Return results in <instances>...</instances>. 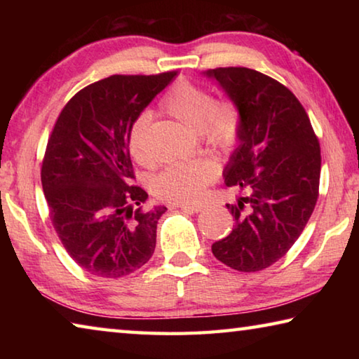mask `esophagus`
<instances>
[{"label":"esophagus","mask_w":359,"mask_h":359,"mask_svg":"<svg viewBox=\"0 0 359 359\" xmlns=\"http://www.w3.org/2000/svg\"><path fill=\"white\" fill-rule=\"evenodd\" d=\"M174 208H177V209H182V210H185V212H201L203 209H204V205L203 204H177V205H174Z\"/></svg>","instance_id":"obj_1"}]
</instances>
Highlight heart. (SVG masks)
<instances>
[{
    "label": "heart",
    "mask_w": 359,
    "mask_h": 359,
    "mask_svg": "<svg viewBox=\"0 0 359 359\" xmlns=\"http://www.w3.org/2000/svg\"><path fill=\"white\" fill-rule=\"evenodd\" d=\"M160 109L179 120L214 147H229L241 133V111L229 100H215L209 90L190 81L175 82L160 100ZM150 114H141L128 131V150L139 165H150L151 158L145 145V133ZM217 166L210 160L171 163L151 180V190L158 198L177 204L196 203L204 190L217 177Z\"/></svg>",
    "instance_id": "heart-1"
}]
</instances>
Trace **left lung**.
Here are the masks:
<instances>
[{
	"instance_id": "left-lung-1",
	"label": "left lung",
	"mask_w": 359,
	"mask_h": 359,
	"mask_svg": "<svg viewBox=\"0 0 359 359\" xmlns=\"http://www.w3.org/2000/svg\"><path fill=\"white\" fill-rule=\"evenodd\" d=\"M241 111L239 145L224 184L245 191L226 204L236 226L212 253L241 272L263 271L285 257L318 198L321 155L306 109L290 90L248 68L205 71Z\"/></svg>"
}]
</instances>
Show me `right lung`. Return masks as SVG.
Here are the masks:
<instances>
[{"mask_svg": "<svg viewBox=\"0 0 359 359\" xmlns=\"http://www.w3.org/2000/svg\"><path fill=\"white\" fill-rule=\"evenodd\" d=\"M175 71L102 79L60 112L41 169L50 220L66 252L88 274L128 276L154 255L166 208L144 209L149 194L133 185V121L165 90Z\"/></svg>", "mask_w": 359, "mask_h": 359, "instance_id": "add662e5", "label": "right lung"}]
</instances>
